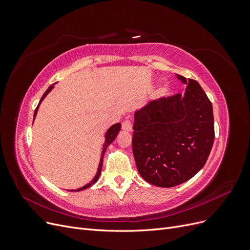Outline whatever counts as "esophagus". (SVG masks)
Wrapping results in <instances>:
<instances>
[{"label":"esophagus","instance_id":"1","mask_svg":"<svg viewBox=\"0 0 250 250\" xmlns=\"http://www.w3.org/2000/svg\"><path fill=\"white\" fill-rule=\"evenodd\" d=\"M122 128H123L124 130H126V131L132 130V122H131V120L130 119H126L124 122L122 123Z\"/></svg>","mask_w":250,"mask_h":250}]
</instances>
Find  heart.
I'll use <instances>...</instances> for the list:
<instances>
[{"instance_id": "1", "label": "heart", "mask_w": 250, "mask_h": 250, "mask_svg": "<svg viewBox=\"0 0 250 250\" xmlns=\"http://www.w3.org/2000/svg\"><path fill=\"white\" fill-rule=\"evenodd\" d=\"M167 92H168V89H167V88H166V87H165V88H163V90H162V93H163V94H166Z\"/></svg>"}]
</instances>
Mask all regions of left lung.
I'll return each instance as SVG.
<instances>
[{
  "label": "left lung",
  "instance_id": "1",
  "mask_svg": "<svg viewBox=\"0 0 250 250\" xmlns=\"http://www.w3.org/2000/svg\"><path fill=\"white\" fill-rule=\"evenodd\" d=\"M184 95L162 97L135 111L132 151L147 183L171 188L206 165L215 139L211 102L199 83L176 75Z\"/></svg>",
  "mask_w": 250,
  "mask_h": 250
}]
</instances>
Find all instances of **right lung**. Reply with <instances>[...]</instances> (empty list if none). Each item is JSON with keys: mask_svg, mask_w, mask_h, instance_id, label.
I'll return each mask as SVG.
<instances>
[{"mask_svg": "<svg viewBox=\"0 0 250 250\" xmlns=\"http://www.w3.org/2000/svg\"><path fill=\"white\" fill-rule=\"evenodd\" d=\"M54 87L53 85H50L49 86V88L46 90V93H44L43 95H42V99H41V101H40V103H39V105H37V107L35 108V111H34V118H35V116H36V113H37V110H39V106H40V104L42 103V101L43 100V98L46 97L50 92H51V89ZM120 128H121V124L120 123H117V124H115V125H112L109 129L107 130V132H106V134H105V142H104V145H103V151H102V157H101V160H100V163H99V167H98V170H97V173H96V175H95V177L93 178V180L90 181L89 184H87V185H85L84 187H82V188H78V190H70V191H81V190H84V188H89L90 186H93L96 181L98 180V178H99V176H100V174H101V170H102V163H103V155H104V152H105V150H106V148L108 147V145L109 144L116 139V137H117V134L119 133V131H120Z\"/></svg>", "mask_w": 250, "mask_h": 250, "instance_id": "add662e5", "label": "right lung"}]
</instances>
